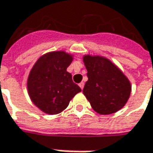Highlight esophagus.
Here are the masks:
<instances>
[{"label":"esophagus","instance_id":"34e87169","mask_svg":"<svg viewBox=\"0 0 153 153\" xmlns=\"http://www.w3.org/2000/svg\"><path fill=\"white\" fill-rule=\"evenodd\" d=\"M79 87H80V88H81L82 89H83L84 82H80V83H79Z\"/></svg>","mask_w":153,"mask_h":153}]
</instances>
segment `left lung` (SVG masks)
<instances>
[{
    "label": "left lung",
    "mask_w": 153,
    "mask_h": 153,
    "mask_svg": "<svg viewBox=\"0 0 153 153\" xmlns=\"http://www.w3.org/2000/svg\"><path fill=\"white\" fill-rule=\"evenodd\" d=\"M83 62L88 80L82 92L92 108L100 114L121 109L131 92V84L126 75L103 56L85 55Z\"/></svg>",
    "instance_id": "8db88e82"
}]
</instances>
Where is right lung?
<instances>
[{
  "label": "right lung",
  "instance_id": "add662e5",
  "mask_svg": "<svg viewBox=\"0 0 153 153\" xmlns=\"http://www.w3.org/2000/svg\"><path fill=\"white\" fill-rule=\"evenodd\" d=\"M72 60L73 55L65 51H52L40 56L32 67L27 82V93L41 111L60 114L82 91L66 71Z\"/></svg>",
  "mask_w": 153,
  "mask_h": 153
}]
</instances>
